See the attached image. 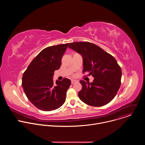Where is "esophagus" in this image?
<instances>
[{
    "mask_svg": "<svg viewBox=\"0 0 145 145\" xmlns=\"http://www.w3.org/2000/svg\"><path fill=\"white\" fill-rule=\"evenodd\" d=\"M76 82H77V81H76V80H71V83H72V84H73L76 83Z\"/></svg>",
    "mask_w": 145,
    "mask_h": 145,
    "instance_id": "obj_1",
    "label": "esophagus"
}]
</instances>
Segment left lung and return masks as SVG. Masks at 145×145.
I'll list each match as a JSON object with an SVG mask.
<instances>
[{
  "mask_svg": "<svg viewBox=\"0 0 145 145\" xmlns=\"http://www.w3.org/2000/svg\"><path fill=\"white\" fill-rule=\"evenodd\" d=\"M68 47L83 58L82 72L94 77L93 82L80 81L82 89L80 99L86 104L101 107L106 105L116 96L121 84V69L115 58L99 46L88 42L70 43Z\"/></svg>",
  "mask_w": 145,
  "mask_h": 145,
  "instance_id": "left-lung-1",
  "label": "left lung"
}]
</instances>
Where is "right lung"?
<instances>
[{"mask_svg": "<svg viewBox=\"0 0 145 145\" xmlns=\"http://www.w3.org/2000/svg\"><path fill=\"white\" fill-rule=\"evenodd\" d=\"M69 44L48 47L31 62L22 76V86L32 104L45 111L55 110L65 101L71 82L64 78L54 83V72L61 65V58Z\"/></svg>", "mask_w": 145, "mask_h": 145, "instance_id": "right-lung-1", "label": "right lung"}]
</instances>
